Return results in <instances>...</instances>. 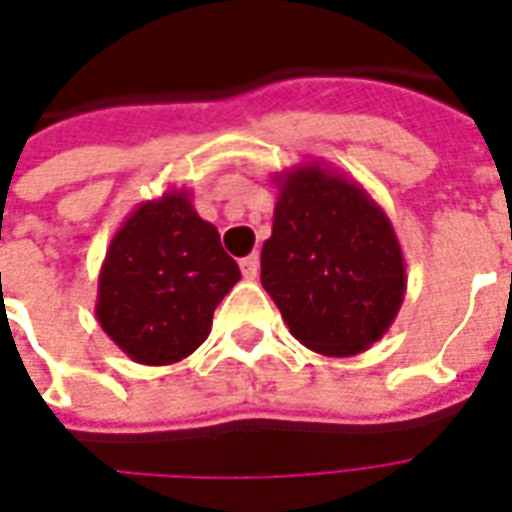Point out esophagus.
Returning <instances> with one entry per match:
<instances>
[{
  "instance_id": "obj_1",
  "label": "esophagus",
  "mask_w": 512,
  "mask_h": 512,
  "mask_svg": "<svg viewBox=\"0 0 512 512\" xmlns=\"http://www.w3.org/2000/svg\"><path fill=\"white\" fill-rule=\"evenodd\" d=\"M241 274H244L246 279H255L257 274H260V257L257 255H249L241 260Z\"/></svg>"
}]
</instances>
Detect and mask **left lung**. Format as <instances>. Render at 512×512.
I'll use <instances>...</instances> for the list:
<instances>
[{
  "label": "left lung",
  "mask_w": 512,
  "mask_h": 512,
  "mask_svg": "<svg viewBox=\"0 0 512 512\" xmlns=\"http://www.w3.org/2000/svg\"><path fill=\"white\" fill-rule=\"evenodd\" d=\"M277 208L260 282L290 334L323 356L378 343L406 296V260L384 208L354 178L310 161L274 172Z\"/></svg>",
  "instance_id": "left-lung-1"
}]
</instances>
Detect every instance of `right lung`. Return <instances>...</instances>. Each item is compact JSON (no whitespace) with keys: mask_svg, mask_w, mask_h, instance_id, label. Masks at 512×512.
<instances>
[{"mask_svg":"<svg viewBox=\"0 0 512 512\" xmlns=\"http://www.w3.org/2000/svg\"><path fill=\"white\" fill-rule=\"evenodd\" d=\"M238 279L189 191L169 189L120 224L98 274L95 318L128 359L175 365L208 340L213 310Z\"/></svg>","mask_w":512,"mask_h":512,"instance_id":"add662e5","label":"right lung"}]
</instances>
